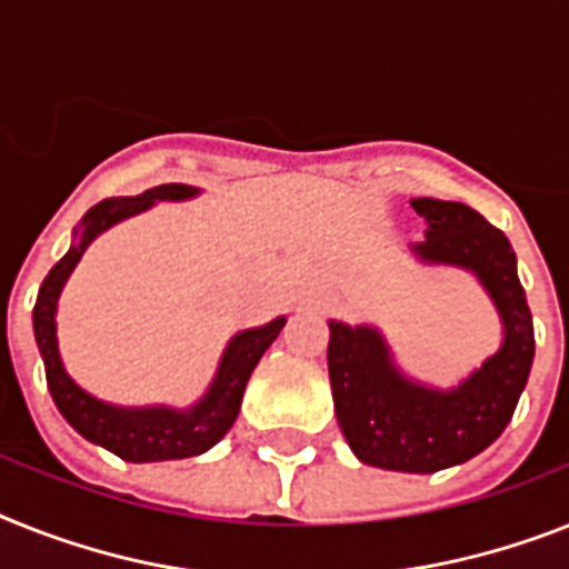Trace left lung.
Returning a JSON list of instances; mask_svg holds the SVG:
<instances>
[{
  "label": "left lung",
  "instance_id": "1",
  "mask_svg": "<svg viewBox=\"0 0 569 569\" xmlns=\"http://www.w3.org/2000/svg\"><path fill=\"white\" fill-rule=\"evenodd\" d=\"M410 206L427 223L425 241L410 243L412 256L480 281L503 342L468 378L433 387L403 372L380 328L328 319V375L337 425L360 462L436 473L468 462L503 433L529 380L535 331L509 238L465 203L416 197Z\"/></svg>",
  "mask_w": 569,
  "mask_h": 569
}]
</instances>
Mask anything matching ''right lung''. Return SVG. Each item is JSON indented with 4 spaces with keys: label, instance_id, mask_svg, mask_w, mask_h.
I'll use <instances>...</instances> for the list:
<instances>
[{
    "label": "right lung",
    "instance_id": "right-lung-1",
    "mask_svg": "<svg viewBox=\"0 0 569 569\" xmlns=\"http://www.w3.org/2000/svg\"><path fill=\"white\" fill-rule=\"evenodd\" d=\"M200 194L194 186L182 182H166L157 189H148L136 197H110L87 211L81 223L72 232V247L51 267L49 276L42 279L40 293L34 305V337L40 349L42 366L49 392L58 403L60 416L92 445H101L110 453L121 457L124 462H166V459H189L200 457L229 433V427L238 419L241 410L243 389L250 380L252 369L258 366L261 355L270 349V342L279 337L288 317H276L258 328L238 331L227 342L220 355L218 372L211 378L209 389L200 401L180 410L168 403H148V407H119V403L101 401L89 396L66 372L63 358L58 349V299L63 284L69 281L72 270L78 267L87 247L98 234L107 232L121 220L142 214L153 203L171 200H191Z\"/></svg>",
    "mask_w": 569,
    "mask_h": 569
}]
</instances>
